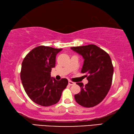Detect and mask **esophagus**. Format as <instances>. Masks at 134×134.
Listing matches in <instances>:
<instances>
[{"instance_id": "obj_1", "label": "esophagus", "mask_w": 134, "mask_h": 134, "mask_svg": "<svg viewBox=\"0 0 134 134\" xmlns=\"http://www.w3.org/2000/svg\"><path fill=\"white\" fill-rule=\"evenodd\" d=\"M74 83H75L74 82H72V81H69V82H68L69 85H73Z\"/></svg>"}]
</instances>
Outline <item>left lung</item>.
Listing matches in <instances>:
<instances>
[{"label": "left lung", "mask_w": 134, "mask_h": 134, "mask_svg": "<svg viewBox=\"0 0 134 134\" xmlns=\"http://www.w3.org/2000/svg\"><path fill=\"white\" fill-rule=\"evenodd\" d=\"M71 48L82 56L84 62L81 72L89 75L86 78L88 83L85 85L76 83L81 91L75 95V99L81 106L93 107L102 101L111 88L114 73L111 59L106 52L95 44Z\"/></svg>", "instance_id": "8db88e82"}]
</instances>
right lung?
<instances>
[{
    "instance_id": "obj_1",
    "label": "right lung",
    "mask_w": 134,
    "mask_h": 134,
    "mask_svg": "<svg viewBox=\"0 0 134 134\" xmlns=\"http://www.w3.org/2000/svg\"><path fill=\"white\" fill-rule=\"evenodd\" d=\"M62 51L52 47L39 46L25 56L22 63L20 79L23 88L32 101L43 107L58 102L62 91L68 84L66 78L56 81L52 78L56 56Z\"/></svg>"
}]
</instances>
